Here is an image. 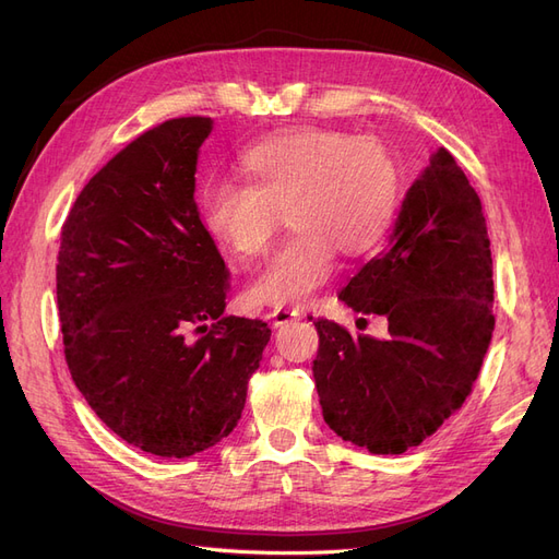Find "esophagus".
Instances as JSON below:
<instances>
[{"label": "esophagus", "instance_id": "1", "mask_svg": "<svg viewBox=\"0 0 559 559\" xmlns=\"http://www.w3.org/2000/svg\"><path fill=\"white\" fill-rule=\"evenodd\" d=\"M265 317L273 321V326H284V324H289V321H294L298 317V312L286 310V308H275V310H270Z\"/></svg>", "mask_w": 559, "mask_h": 559}]
</instances>
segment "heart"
<instances>
[{
  "label": "heart",
  "instance_id": "obj_1",
  "mask_svg": "<svg viewBox=\"0 0 559 559\" xmlns=\"http://www.w3.org/2000/svg\"><path fill=\"white\" fill-rule=\"evenodd\" d=\"M240 170L245 183L218 181L202 198L212 238L251 261L273 238L280 212L294 228L247 286L259 306H306L331 280L337 251L359 259L376 249L399 207V165L368 134L317 126L275 132L245 151Z\"/></svg>",
  "mask_w": 559,
  "mask_h": 559
}]
</instances>
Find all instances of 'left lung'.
Returning a JSON list of instances; mask_svg holds the SVG:
<instances>
[{
  "label": "left lung",
  "mask_w": 559,
  "mask_h": 559,
  "mask_svg": "<svg viewBox=\"0 0 559 559\" xmlns=\"http://www.w3.org/2000/svg\"><path fill=\"white\" fill-rule=\"evenodd\" d=\"M386 319L352 335L317 319L312 376L326 425L373 454H401L462 408L495 331L492 251L476 189L448 148L405 193L392 238L337 294ZM312 319V317H308Z\"/></svg>",
  "instance_id": "obj_1"
}]
</instances>
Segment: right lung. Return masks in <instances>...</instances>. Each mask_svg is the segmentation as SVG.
Returning a JSON list of instances; mask_svg holds the SVG:
<instances>
[{
    "mask_svg": "<svg viewBox=\"0 0 559 559\" xmlns=\"http://www.w3.org/2000/svg\"><path fill=\"white\" fill-rule=\"evenodd\" d=\"M212 118L146 130L67 214L56 265L64 359L95 415L126 443L191 456L226 438L270 329L224 317L230 273L195 205Z\"/></svg>",
    "mask_w": 559,
    "mask_h": 559,
    "instance_id": "obj_1",
    "label": "right lung"
}]
</instances>
